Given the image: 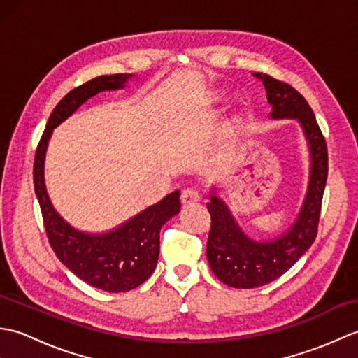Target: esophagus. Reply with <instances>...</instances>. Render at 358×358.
Listing matches in <instances>:
<instances>
[{"label":"esophagus","instance_id":"34e87169","mask_svg":"<svg viewBox=\"0 0 358 358\" xmlns=\"http://www.w3.org/2000/svg\"><path fill=\"white\" fill-rule=\"evenodd\" d=\"M181 203L183 204H191V203H195V201H199L200 200V194L195 191V189H192V187H187V189H185V191H181Z\"/></svg>","mask_w":358,"mask_h":358}]
</instances>
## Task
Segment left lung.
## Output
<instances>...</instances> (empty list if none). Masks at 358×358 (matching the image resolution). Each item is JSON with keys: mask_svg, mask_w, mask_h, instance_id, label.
Returning a JSON list of instances; mask_svg holds the SVG:
<instances>
[{"mask_svg": "<svg viewBox=\"0 0 358 358\" xmlns=\"http://www.w3.org/2000/svg\"><path fill=\"white\" fill-rule=\"evenodd\" d=\"M254 77L263 81L268 101L272 104V118L286 117L300 121L310 149V178L299 220L283 237L268 243L248 238L226 204L215 195L210 196L208 203L210 231L206 246L209 266L220 281L238 289H252L277 280L310 248L317 237L328 178L326 140L305 96L271 75L254 73Z\"/></svg>", "mask_w": 358, "mask_h": 358, "instance_id": "obj_1", "label": "left lung"}]
</instances>
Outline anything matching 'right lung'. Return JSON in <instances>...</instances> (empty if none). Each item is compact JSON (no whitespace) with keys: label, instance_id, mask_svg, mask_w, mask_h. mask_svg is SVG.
Listing matches in <instances>:
<instances>
[{"label":"right lung","instance_id":"right-lung-1","mask_svg":"<svg viewBox=\"0 0 358 358\" xmlns=\"http://www.w3.org/2000/svg\"><path fill=\"white\" fill-rule=\"evenodd\" d=\"M126 80L127 75H101L64 95L50 113L34 162V187L53 252L78 278L106 292L131 291L152 275L159 254V231L167 220L178 214L180 191L166 195L109 234H83L67 224L52 206L44 186V154L53 127L87 98L101 90L123 87Z\"/></svg>","mask_w":358,"mask_h":358}]
</instances>
